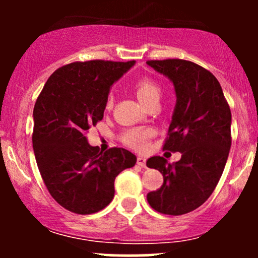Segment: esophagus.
Wrapping results in <instances>:
<instances>
[{
	"label": "esophagus",
	"instance_id": "obj_1",
	"mask_svg": "<svg viewBox=\"0 0 258 258\" xmlns=\"http://www.w3.org/2000/svg\"><path fill=\"white\" fill-rule=\"evenodd\" d=\"M137 164H138L141 167H146V165H147V159L144 158V156H138V158H137Z\"/></svg>",
	"mask_w": 258,
	"mask_h": 258
}]
</instances>
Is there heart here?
<instances>
[{
  "label": "heart",
  "mask_w": 258,
  "mask_h": 258,
  "mask_svg": "<svg viewBox=\"0 0 258 258\" xmlns=\"http://www.w3.org/2000/svg\"><path fill=\"white\" fill-rule=\"evenodd\" d=\"M136 96L144 106H149L154 102H159L161 97V88L152 79H142L136 82L135 85ZM114 104V97L109 94L105 102V108L111 109ZM152 132L146 128H131L126 131L122 136V141L125 142L128 147L136 150H143L147 147L148 141H149Z\"/></svg>",
  "instance_id": "b5f03b06"
}]
</instances>
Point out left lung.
Listing matches in <instances>:
<instances>
[{
	"instance_id": "obj_1",
	"label": "left lung",
	"mask_w": 258,
	"mask_h": 258,
	"mask_svg": "<svg viewBox=\"0 0 258 258\" xmlns=\"http://www.w3.org/2000/svg\"><path fill=\"white\" fill-rule=\"evenodd\" d=\"M147 64L174 86L177 99L164 149L182 154L173 164L162 156L148 160L147 166L159 170L164 183L147 200L161 214L184 215L209 199L223 173L232 114L218 80L200 65L182 59Z\"/></svg>"
}]
</instances>
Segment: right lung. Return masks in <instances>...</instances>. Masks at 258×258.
<instances>
[{
  "instance_id": "1",
  "label": "right lung",
  "mask_w": 258,
  "mask_h": 258,
  "mask_svg": "<svg viewBox=\"0 0 258 258\" xmlns=\"http://www.w3.org/2000/svg\"><path fill=\"white\" fill-rule=\"evenodd\" d=\"M136 61H76L47 80L34 106L32 147L49 194L79 215L98 212L114 198V180L133 167L135 154L123 148L105 153L88 144L86 133L103 119L112 84Z\"/></svg>"
}]
</instances>
